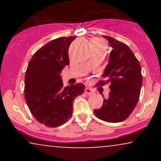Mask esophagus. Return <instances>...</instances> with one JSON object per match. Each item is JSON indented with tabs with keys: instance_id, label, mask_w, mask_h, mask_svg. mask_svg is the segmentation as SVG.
I'll use <instances>...</instances> for the list:
<instances>
[{
	"instance_id": "34e87169",
	"label": "esophagus",
	"mask_w": 161,
	"mask_h": 161,
	"mask_svg": "<svg viewBox=\"0 0 161 161\" xmlns=\"http://www.w3.org/2000/svg\"><path fill=\"white\" fill-rule=\"evenodd\" d=\"M85 92H86V94H87L88 95H94V93H95V92L92 91L91 88H86V89H85Z\"/></svg>"
}]
</instances>
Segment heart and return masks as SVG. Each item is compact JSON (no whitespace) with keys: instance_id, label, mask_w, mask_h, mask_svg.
<instances>
[{"instance_id":"heart-1","label":"heart","mask_w":161,"mask_h":161,"mask_svg":"<svg viewBox=\"0 0 161 161\" xmlns=\"http://www.w3.org/2000/svg\"><path fill=\"white\" fill-rule=\"evenodd\" d=\"M92 42H94V43H95V44H102V42L99 40H93V41H92Z\"/></svg>"}]
</instances>
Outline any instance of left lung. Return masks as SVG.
Masks as SVG:
<instances>
[{"instance_id": "left-lung-1", "label": "left lung", "mask_w": 161, "mask_h": 161, "mask_svg": "<svg viewBox=\"0 0 161 161\" xmlns=\"http://www.w3.org/2000/svg\"><path fill=\"white\" fill-rule=\"evenodd\" d=\"M111 47L108 65L103 79L96 86L110 83L109 97H104L103 105L94 110L97 118L108 123L125 120L132 114L139 99L142 85L141 66L133 52L125 44L104 36Z\"/></svg>"}]
</instances>
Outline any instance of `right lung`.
Wrapping results in <instances>:
<instances>
[{
	"mask_svg": "<svg viewBox=\"0 0 161 161\" xmlns=\"http://www.w3.org/2000/svg\"><path fill=\"white\" fill-rule=\"evenodd\" d=\"M75 36L52 40L34 53L25 75L24 95L29 110L37 121L57 127L68 121L73 114L75 97L85 91L82 83L64 88L60 75L69 65L68 50Z\"/></svg>",
	"mask_w": 161,
	"mask_h": 161,
	"instance_id": "right-lung-1",
	"label": "right lung"
}]
</instances>
